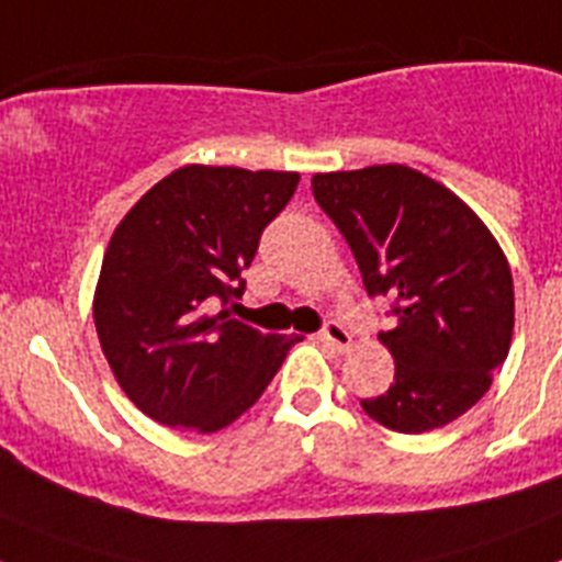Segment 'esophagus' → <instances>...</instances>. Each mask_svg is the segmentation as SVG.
Listing matches in <instances>:
<instances>
[{"mask_svg": "<svg viewBox=\"0 0 562 562\" xmlns=\"http://www.w3.org/2000/svg\"><path fill=\"white\" fill-rule=\"evenodd\" d=\"M317 340L326 342V346H331L335 351H349V346H351L349 329H346L342 324H337V321H326L324 329H321V335H317Z\"/></svg>", "mask_w": 562, "mask_h": 562, "instance_id": "34e87169", "label": "esophagus"}]
</instances>
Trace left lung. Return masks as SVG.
Listing matches in <instances>:
<instances>
[{"instance_id":"obj_1","label":"left lung","mask_w":562,"mask_h":562,"mask_svg":"<svg viewBox=\"0 0 562 562\" xmlns=\"http://www.w3.org/2000/svg\"><path fill=\"white\" fill-rule=\"evenodd\" d=\"M315 202L349 241L371 297H391V389L362 411L400 434L445 428L490 391L509 355L513 272L464 202L408 166L312 177Z\"/></svg>"}]
</instances>
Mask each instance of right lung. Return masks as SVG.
Wrapping results in <instances>:
<instances>
[{"instance_id": "1", "label": "right lung", "mask_w": 562, "mask_h": 562, "mask_svg": "<svg viewBox=\"0 0 562 562\" xmlns=\"http://www.w3.org/2000/svg\"><path fill=\"white\" fill-rule=\"evenodd\" d=\"M295 171L186 166L114 227L95 290L101 349L128 400L168 428L213 434L265 394L301 337L261 335L225 310L241 297L265 227Z\"/></svg>"}]
</instances>
